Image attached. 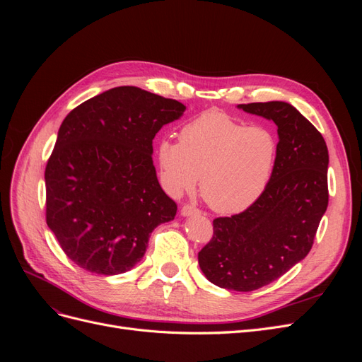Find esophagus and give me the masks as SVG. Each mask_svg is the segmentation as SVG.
Segmentation results:
<instances>
[{"label": "esophagus", "instance_id": "esophagus-1", "mask_svg": "<svg viewBox=\"0 0 362 362\" xmlns=\"http://www.w3.org/2000/svg\"><path fill=\"white\" fill-rule=\"evenodd\" d=\"M181 214L182 216H196V214H201V211L198 210V208L190 205V204H185L182 208H181Z\"/></svg>", "mask_w": 362, "mask_h": 362}]
</instances>
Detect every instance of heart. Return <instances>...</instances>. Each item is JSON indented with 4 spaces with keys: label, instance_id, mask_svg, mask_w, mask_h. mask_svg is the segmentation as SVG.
Wrapping results in <instances>:
<instances>
[{
    "label": "heart",
    "instance_id": "1",
    "mask_svg": "<svg viewBox=\"0 0 362 362\" xmlns=\"http://www.w3.org/2000/svg\"><path fill=\"white\" fill-rule=\"evenodd\" d=\"M278 139L267 127H247L217 110L185 124L180 144L164 140L157 151L160 180L173 196L201 193L214 211L240 213L266 192L278 161Z\"/></svg>",
    "mask_w": 362,
    "mask_h": 362
}]
</instances>
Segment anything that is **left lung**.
<instances>
[{
	"label": "left lung",
	"instance_id": "1",
	"mask_svg": "<svg viewBox=\"0 0 362 362\" xmlns=\"http://www.w3.org/2000/svg\"><path fill=\"white\" fill-rule=\"evenodd\" d=\"M278 127V161L266 192L243 213L213 221V237L198 254L214 286L254 291L276 281L313 247L327 208V146L291 104H240Z\"/></svg>",
	"mask_w": 362,
	"mask_h": 362
}]
</instances>
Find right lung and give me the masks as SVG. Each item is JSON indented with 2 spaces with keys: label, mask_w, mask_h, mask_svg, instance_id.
<instances>
[{
  "label": "right lung",
  "mask_w": 362,
  "mask_h": 362,
  "mask_svg": "<svg viewBox=\"0 0 362 362\" xmlns=\"http://www.w3.org/2000/svg\"><path fill=\"white\" fill-rule=\"evenodd\" d=\"M185 107L120 86L64 117L45 169L47 223L76 266L119 275L145 255L154 228L177 214L152 161V140Z\"/></svg>",
  "instance_id": "1"
}]
</instances>
